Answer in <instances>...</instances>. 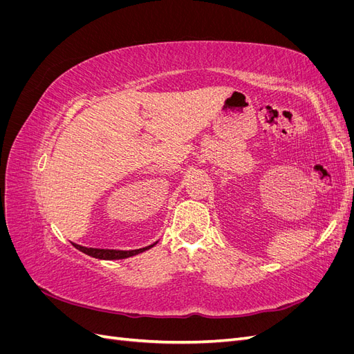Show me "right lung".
Wrapping results in <instances>:
<instances>
[{
	"label": "right lung",
	"instance_id": "obj_1",
	"mask_svg": "<svg viewBox=\"0 0 354 354\" xmlns=\"http://www.w3.org/2000/svg\"><path fill=\"white\" fill-rule=\"evenodd\" d=\"M155 243L149 245V246H145V248H140V250H131V251H121V250H100V248H87V246H81L78 243H73V246L77 250H80L81 252L87 254V255H91L94 257V259H100V260H122V259H128V257H133V255H137L140 254L146 250H151Z\"/></svg>",
	"mask_w": 354,
	"mask_h": 354
}]
</instances>
